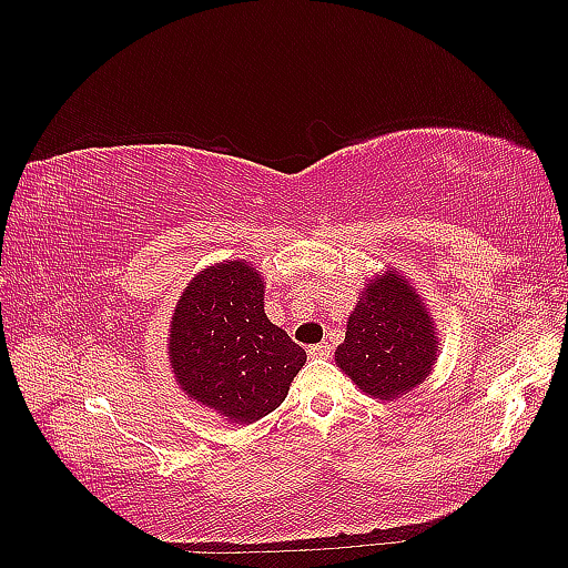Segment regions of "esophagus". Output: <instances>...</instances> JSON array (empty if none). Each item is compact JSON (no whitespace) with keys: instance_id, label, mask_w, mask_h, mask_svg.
Here are the masks:
<instances>
[{"instance_id":"obj_1","label":"esophagus","mask_w":568,"mask_h":568,"mask_svg":"<svg viewBox=\"0 0 568 568\" xmlns=\"http://www.w3.org/2000/svg\"><path fill=\"white\" fill-rule=\"evenodd\" d=\"M329 353H332V348L326 346V343H317V346L307 348V355L311 357H329Z\"/></svg>"}]
</instances>
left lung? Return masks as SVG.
I'll return each mask as SVG.
<instances>
[{
	"mask_svg": "<svg viewBox=\"0 0 568 568\" xmlns=\"http://www.w3.org/2000/svg\"><path fill=\"white\" fill-rule=\"evenodd\" d=\"M438 346L434 315L419 291L388 267L359 294L334 359L369 398L398 400L432 374Z\"/></svg>",
	"mask_w": 568,
	"mask_h": 568,
	"instance_id": "obj_1",
	"label": "left lung"
}]
</instances>
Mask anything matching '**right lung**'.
I'll use <instances>...</instances> for the list:
<instances>
[{
	"instance_id": "1",
	"label": "right lung",
	"mask_w": 568,
	"mask_h": 568,
	"mask_svg": "<svg viewBox=\"0 0 568 568\" xmlns=\"http://www.w3.org/2000/svg\"><path fill=\"white\" fill-rule=\"evenodd\" d=\"M168 355L186 398L230 424L277 409L305 365V351L267 320L265 280L246 261L192 277L170 320Z\"/></svg>"
}]
</instances>
